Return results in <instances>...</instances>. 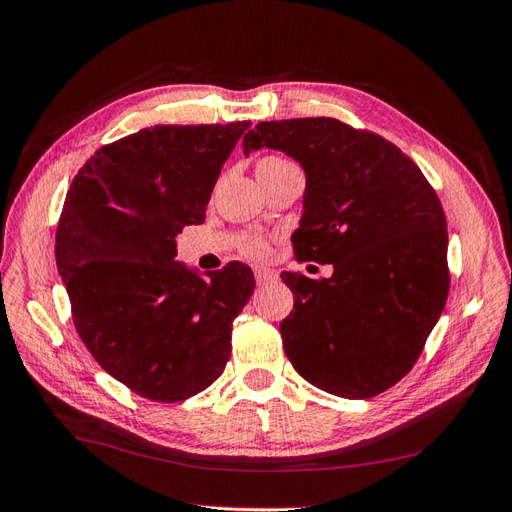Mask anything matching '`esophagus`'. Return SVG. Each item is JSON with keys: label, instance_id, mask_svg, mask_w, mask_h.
Here are the masks:
<instances>
[{"label": "esophagus", "instance_id": "1", "mask_svg": "<svg viewBox=\"0 0 512 512\" xmlns=\"http://www.w3.org/2000/svg\"><path fill=\"white\" fill-rule=\"evenodd\" d=\"M254 277H256L258 284H267V282L275 280V273L267 267H254Z\"/></svg>", "mask_w": 512, "mask_h": 512}]
</instances>
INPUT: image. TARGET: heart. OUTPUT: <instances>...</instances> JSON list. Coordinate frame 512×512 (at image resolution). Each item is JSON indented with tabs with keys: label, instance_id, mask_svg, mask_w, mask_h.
I'll use <instances>...</instances> for the list:
<instances>
[{
	"label": "heart",
	"instance_id": "1",
	"mask_svg": "<svg viewBox=\"0 0 512 512\" xmlns=\"http://www.w3.org/2000/svg\"><path fill=\"white\" fill-rule=\"evenodd\" d=\"M286 164H290V162L280 156H265V158H260L256 164V175L262 177V175L271 173V170L286 166ZM239 252L247 258H265L269 254V241L260 235H245L239 241Z\"/></svg>",
	"mask_w": 512,
	"mask_h": 512
}]
</instances>
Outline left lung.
Listing matches in <instances>:
<instances>
[{"instance_id":"1","label":"left lung","mask_w":512,"mask_h":512,"mask_svg":"<svg viewBox=\"0 0 512 512\" xmlns=\"http://www.w3.org/2000/svg\"><path fill=\"white\" fill-rule=\"evenodd\" d=\"M280 149L307 175L294 258L329 280L282 273L294 294L284 352L309 384L346 399L384 393L421 356L451 286L440 198L380 134L331 117L260 121L243 151Z\"/></svg>"}]
</instances>
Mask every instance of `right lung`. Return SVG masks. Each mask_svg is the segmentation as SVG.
<instances>
[{
    "instance_id": "1",
    "label": "right lung",
    "mask_w": 512,
    "mask_h": 512,
    "mask_svg": "<svg viewBox=\"0 0 512 512\" xmlns=\"http://www.w3.org/2000/svg\"><path fill=\"white\" fill-rule=\"evenodd\" d=\"M250 121L153 126L100 147L72 179L57 271L89 354L136 395L188 399L222 376L254 275L232 260L198 277L175 260Z\"/></svg>"
}]
</instances>
